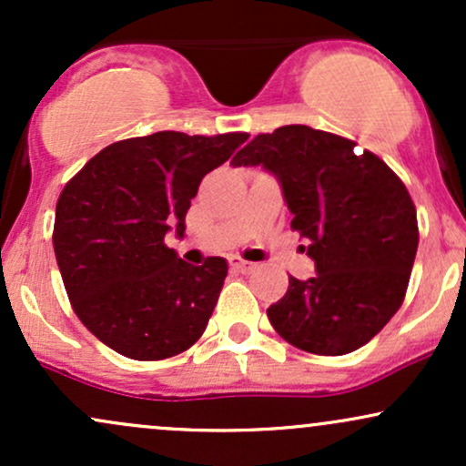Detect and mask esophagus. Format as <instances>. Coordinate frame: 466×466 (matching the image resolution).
Segmentation results:
<instances>
[{
    "instance_id": "34e87169",
    "label": "esophagus",
    "mask_w": 466,
    "mask_h": 466,
    "mask_svg": "<svg viewBox=\"0 0 466 466\" xmlns=\"http://www.w3.org/2000/svg\"><path fill=\"white\" fill-rule=\"evenodd\" d=\"M229 267H232L234 271H238V274H251V271L256 269L254 263H248V260L237 258V256H234V258H229Z\"/></svg>"
}]
</instances>
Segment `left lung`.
<instances>
[{"label":"left lung","instance_id":"1","mask_svg":"<svg viewBox=\"0 0 466 466\" xmlns=\"http://www.w3.org/2000/svg\"><path fill=\"white\" fill-rule=\"evenodd\" d=\"M280 184L315 276L289 278L267 309L278 335L315 355L361 349L399 311L419 248L416 208L386 162L307 125L260 133L232 159Z\"/></svg>","mask_w":466,"mask_h":466}]
</instances>
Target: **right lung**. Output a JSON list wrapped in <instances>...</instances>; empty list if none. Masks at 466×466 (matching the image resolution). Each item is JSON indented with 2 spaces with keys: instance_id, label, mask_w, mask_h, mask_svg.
Here are the masks:
<instances>
[{
  "instance_id": "1",
  "label": "right lung",
  "mask_w": 466,
  "mask_h": 466,
  "mask_svg": "<svg viewBox=\"0 0 466 466\" xmlns=\"http://www.w3.org/2000/svg\"><path fill=\"white\" fill-rule=\"evenodd\" d=\"M248 133L186 136L157 131L94 155L56 203L55 254L78 319L129 360L188 350L215 311L228 263L181 260L164 237L186 232L201 179Z\"/></svg>"
}]
</instances>
